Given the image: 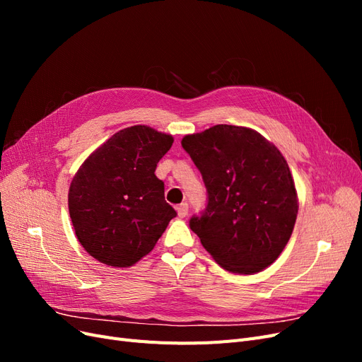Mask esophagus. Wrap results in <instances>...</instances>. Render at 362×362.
Wrapping results in <instances>:
<instances>
[{
  "label": "esophagus",
  "instance_id": "esophagus-1",
  "mask_svg": "<svg viewBox=\"0 0 362 362\" xmlns=\"http://www.w3.org/2000/svg\"><path fill=\"white\" fill-rule=\"evenodd\" d=\"M177 213H178V217L184 218L185 216H187V213H189V205L185 204V202L180 204V205L177 206Z\"/></svg>",
  "mask_w": 362,
  "mask_h": 362
}]
</instances>
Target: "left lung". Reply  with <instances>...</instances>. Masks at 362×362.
I'll use <instances>...</instances> for the list:
<instances>
[{"label":"left lung","mask_w":362,"mask_h":362,"mask_svg":"<svg viewBox=\"0 0 362 362\" xmlns=\"http://www.w3.org/2000/svg\"><path fill=\"white\" fill-rule=\"evenodd\" d=\"M181 145L206 187L205 210L190 218L202 246L228 272L250 275L269 267L288 243L299 208L279 149L235 125H214Z\"/></svg>","instance_id":"left-lung-1"}]
</instances>
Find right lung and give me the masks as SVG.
<instances>
[{
	"instance_id": "add662e5",
	"label": "right lung",
	"mask_w": 362,
	"mask_h": 362,
	"mask_svg": "<svg viewBox=\"0 0 362 362\" xmlns=\"http://www.w3.org/2000/svg\"><path fill=\"white\" fill-rule=\"evenodd\" d=\"M173 137L146 125L113 134L89 156L71 182L75 235L107 266L129 267L154 249L177 211L164 199L157 163Z\"/></svg>"
}]
</instances>
